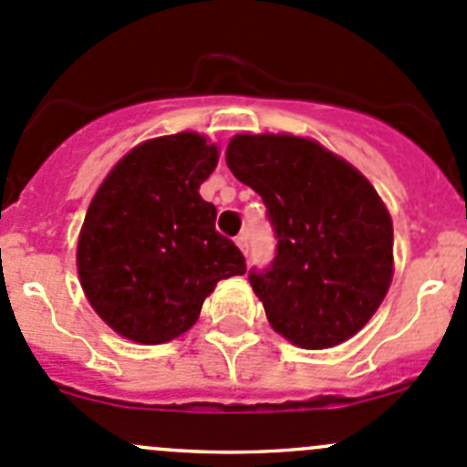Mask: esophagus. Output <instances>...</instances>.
<instances>
[{
	"mask_svg": "<svg viewBox=\"0 0 467 467\" xmlns=\"http://www.w3.org/2000/svg\"><path fill=\"white\" fill-rule=\"evenodd\" d=\"M235 244H238V249L243 254H247V249H249V243H247V234H240V235H235Z\"/></svg>",
	"mask_w": 467,
	"mask_h": 467,
	"instance_id": "34e87169",
	"label": "esophagus"
}]
</instances>
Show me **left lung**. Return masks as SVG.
I'll list each match as a JSON object with an SVG mask.
<instances>
[{
	"label": "left lung",
	"mask_w": 467,
	"mask_h": 467,
	"mask_svg": "<svg viewBox=\"0 0 467 467\" xmlns=\"http://www.w3.org/2000/svg\"><path fill=\"white\" fill-rule=\"evenodd\" d=\"M227 165L261 195L276 234L270 267L249 272L272 329L304 349L352 338L392 279V220L372 183L316 140L234 136Z\"/></svg>",
	"instance_id": "8db88e82"
}]
</instances>
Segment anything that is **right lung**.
Listing matches in <instances>:
<instances>
[{
	"label": "right lung",
	"mask_w": 467,
	"mask_h": 467,
	"mask_svg": "<svg viewBox=\"0 0 467 467\" xmlns=\"http://www.w3.org/2000/svg\"><path fill=\"white\" fill-rule=\"evenodd\" d=\"M215 165L218 147L200 133L161 136L133 147L92 197L78 234V279L97 316L124 338H177L220 279L247 270L200 195Z\"/></svg>",
	"instance_id": "add662e5"
}]
</instances>
